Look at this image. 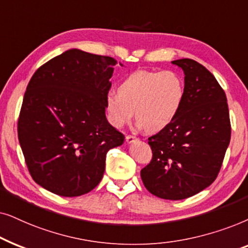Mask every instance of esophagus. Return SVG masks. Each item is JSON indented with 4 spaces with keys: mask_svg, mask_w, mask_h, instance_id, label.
Here are the masks:
<instances>
[{
    "mask_svg": "<svg viewBox=\"0 0 248 248\" xmlns=\"http://www.w3.org/2000/svg\"><path fill=\"white\" fill-rule=\"evenodd\" d=\"M136 140H137V137L134 136V135H127V137H126L127 143H133V141H135Z\"/></svg>",
    "mask_w": 248,
    "mask_h": 248,
    "instance_id": "obj_1",
    "label": "esophagus"
}]
</instances>
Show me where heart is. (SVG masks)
<instances>
[{"instance_id": "1", "label": "heart", "mask_w": 248, "mask_h": 248, "mask_svg": "<svg viewBox=\"0 0 248 248\" xmlns=\"http://www.w3.org/2000/svg\"><path fill=\"white\" fill-rule=\"evenodd\" d=\"M183 79L171 70H140L121 82L119 92L107 97L108 120L115 127H122L134 115L146 131L163 129L173 120L184 100Z\"/></svg>"}]
</instances>
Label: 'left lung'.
Returning <instances> with one entry per match:
<instances>
[{
	"instance_id": "8db88e82",
	"label": "left lung",
	"mask_w": 248,
	"mask_h": 248,
	"mask_svg": "<svg viewBox=\"0 0 248 248\" xmlns=\"http://www.w3.org/2000/svg\"><path fill=\"white\" fill-rule=\"evenodd\" d=\"M172 63L184 70V100L173 120L148 137L153 155L140 177L151 194L178 201L195 195L217 179L232 124L226 94L214 76L191 59Z\"/></svg>"
}]
</instances>
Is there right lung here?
I'll use <instances>...</instances> for the list:
<instances>
[{
    "label": "right lung",
    "instance_id": "obj_1",
    "mask_svg": "<svg viewBox=\"0 0 248 248\" xmlns=\"http://www.w3.org/2000/svg\"><path fill=\"white\" fill-rule=\"evenodd\" d=\"M113 58L69 49L41 65L29 81L18 138L35 183L64 197L100 184L105 158L124 135L105 117Z\"/></svg>",
    "mask_w": 248,
    "mask_h": 248
}]
</instances>
